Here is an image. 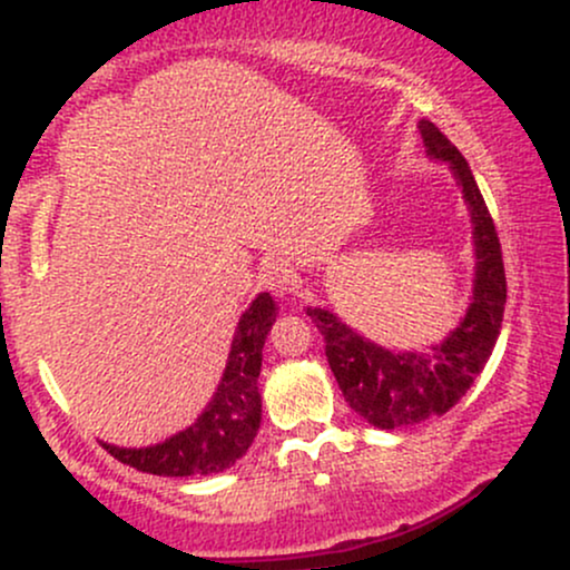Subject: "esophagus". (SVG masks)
I'll use <instances>...</instances> for the list:
<instances>
[{"label":"esophagus","instance_id":"34e87169","mask_svg":"<svg viewBox=\"0 0 570 570\" xmlns=\"http://www.w3.org/2000/svg\"><path fill=\"white\" fill-rule=\"evenodd\" d=\"M263 278L273 294H289L297 286V276H294L292 265L286 259H271L263 267Z\"/></svg>","mask_w":570,"mask_h":570}]
</instances>
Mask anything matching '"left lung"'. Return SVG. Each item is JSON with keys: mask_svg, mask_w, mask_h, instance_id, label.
Wrapping results in <instances>:
<instances>
[{"mask_svg": "<svg viewBox=\"0 0 570 570\" xmlns=\"http://www.w3.org/2000/svg\"><path fill=\"white\" fill-rule=\"evenodd\" d=\"M421 136L429 155L450 160L463 187V198L472 208L476 284L466 318L429 353H391L358 337L322 307H307V316L324 335L326 362L335 372L345 402L377 429L415 426L455 407L493 353L507 305L501 240L469 163L434 122L423 120Z\"/></svg>", "mask_w": 570, "mask_h": 570, "instance_id": "1", "label": "left lung"}]
</instances>
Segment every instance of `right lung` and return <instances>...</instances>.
Instances as JSON below:
<instances>
[{
	"mask_svg": "<svg viewBox=\"0 0 570 570\" xmlns=\"http://www.w3.org/2000/svg\"><path fill=\"white\" fill-rule=\"evenodd\" d=\"M273 322H276V303L271 294L263 292L240 316L225 375L198 421L155 448L122 450L104 444L109 455L126 466H134L136 472L158 476H198L230 469L257 436L259 415H263L257 377L263 367V345Z\"/></svg>",
	"mask_w": 570,
	"mask_h": 570,
	"instance_id": "add662e5",
	"label": "right lung"
}]
</instances>
